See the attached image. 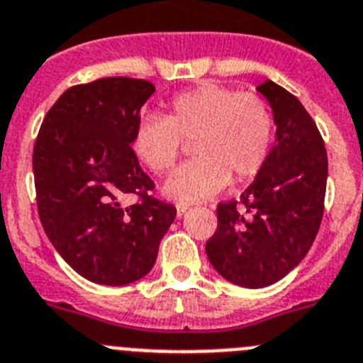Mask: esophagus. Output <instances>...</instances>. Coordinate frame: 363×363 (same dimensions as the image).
<instances>
[{"mask_svg": "<svg viewBox=\"0 0 363 363\" xmlns=\"http://www.w3.org/2000/svg\"><path fill=\"white\" fill-rule=\"evenodd\" d=\"M188 210H189V208L186 204H179L177 206V217H182V215H184Z\"/></svg>", "mask_w": 363, "mask_h": 363, "instance_id": "esophagus-1", "label": "esophagus"}]
</instances>
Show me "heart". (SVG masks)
Returning a JSON list of instances; mask_svg holds the SVG:
<instances>
[{"mask_svg":"<svg viewBox=\"0 0 363 363\" xmlns=\"http://www.w3.org/2000/svg\"><path fill=\"white\" fill-rule=\"evenodd\" d=\"M275 121L269 106L253 94L204 83L177 94L168 116H143L133 130L132 148L155 175L168 174L184 141L194 155L166 181L164 194L177 202H197L235 182L259 174L269 157Z\"/></svg>","mask_w":363,"mask_h":363,"instance_id":"heart-1","label":"heart"}]
</instances>
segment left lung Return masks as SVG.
Masks as SVG:
<instances>
[{"instance_id":"left-lung-1","label":"left lung","mask_w":363,"mask_h":363,"mask_svg":"<svg viewBox=\"0 0 363 363\" xmlns=\"http://www.w3.org/2000/svg\"><path fill=\"white\" fill-rule=\"evenodd\" d=\"M257 90L273 110L275 145L240 202L217 206V231L206 242L218 275L251 289L279 282L308 255L328 182L324 139L302 103L273 81Z\"/></svg>"}]
</instances>
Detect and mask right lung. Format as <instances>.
<instances>
[{"label": "right lung", "mask_w": 363, "mask_h": 363, "mask_svg": "<svg viewBox=\"0 0 363 363\" xmlns=\"http://www.w3.org/2000/svg\"><path fill=\"white\" fill-rule=\"evenodd\" d=\"M150 81L103 77L55 101L32 155L39 220L65 262L90 282L125 286L155 264L175 206L150 195L132 137ZM133 193L140 201L124 206Z\"/></svg>", "instance_id": "obj_1"}]
</instances>
